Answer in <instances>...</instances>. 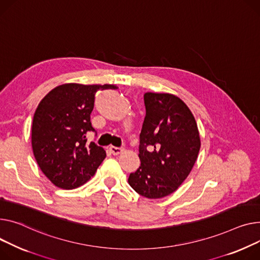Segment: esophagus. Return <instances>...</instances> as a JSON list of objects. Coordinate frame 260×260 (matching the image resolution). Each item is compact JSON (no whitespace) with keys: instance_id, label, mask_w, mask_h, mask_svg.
Here are the masks:
<instances>
[{"instance_id":"esophagus-1","label":"esophagus","mask_w":260,"mask_h":260,"mask_svg":"<svg viewBox=\"0 0 260 260\" xmlns=\"http://www.w3.org/2000/svg\"><path fill=\"white\" fill-rule=\"evenodd\" d=\"M123 150H124V148H122V147H115V146H111V147H110V151H111L113 154H115V155H118V154H120L121 152H123Z\"/></svg>"}]
</instances>
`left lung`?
I'll return each mask as SVG.
<instances>
[{"label":"left lung","instance_id":"8db88e82","mask_svg":"<svg viewBox=\"0 0 260 260\" xmlns=\"http://www.w3.org/2000/svg\"><path fill=\"white\" fill-rule=\"evenodd\" d=\"M146 115L140 134L141 166L128 177L137 193L161 199L175 192L191 171L201 147L196 119L179 97L144 94Z\"/></svg>","mask_w":260,"mask_h":260}]
</instances>
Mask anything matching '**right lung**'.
Instances as JSON below:
<instances>
[{"label": "right lung", "instance_id": "right-lung-1", "mask_svg": "<svg viewBox=\"0 0 260 260\" xmlns=\"http://www.w3.org/2000/svg\"><path fill=\"white\" fill-rule=\"evenodd\" d=\"M118 89L114 84L64 83L51 90L34 113L31 144L43 174L56 187L71 190L88 182L102 161L106 150L86 143L95 94Z\"/></svg>", "mask_w": 260, "mask_h": 260}]
</instances>
